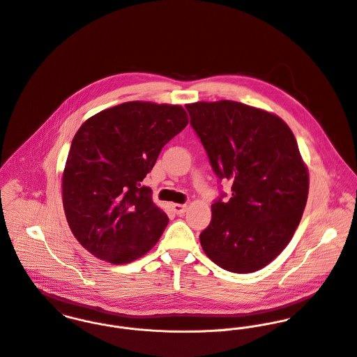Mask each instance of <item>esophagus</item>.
Returning <instances> with one entry per match:
<instances>
[{
  "mask_svg": "<svg viewBox=\"0 0 357 357\" xmlns=\"http://www.w3.org/2000/svg\"><path fill=\"white\" fill-rule=\"evenodd\" d=\"M172 209L176 215H183L188 209V205H183V204H172Z\"/></svg>",
  "mask_w": 357,
  "mask_h": 357,
  "instance_id": "1",
  "label": "esophagus"
}]
</instances>
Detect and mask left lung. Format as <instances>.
<instances>
[{
  "label": "left lung",
  "instance_id": "left-lung-1",
  "mask_svg": "<svg viewBox=\"0 0 357 357\" xmlns=\"http://www.w3.org/2000/svg\"><path fill=\"white\" fill-rule=\"evenodd\" d=\"M186 108L215 174L233 183V197L211 205L201 246L230 273L259 271L287 246L307 204L310 172L296 137L275 114L237 101Z\"/></svg>",
  "mask_w": 357,
  "mask_h": 357
}]
</instances>
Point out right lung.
Masks as SVG:
<instances>
[{
    "label": "right lung",
    "instance_id": "1",
    "mask_svg": "<svg viewBox=\"0 0 357 357\" xmlns=\"http://www.w3.org/2000/svg\"><path fill=\"white\" fill-rule=\"evenodd\" d=\"M188 123L181 105L128 101L80 126L63 171V206L93 256L127 264L158 243L169 219L141 182Z\"/></svg>",
    "mask_w": 357,
    "mask_h": 357
}]
</instances>
